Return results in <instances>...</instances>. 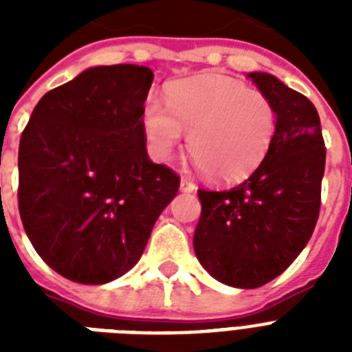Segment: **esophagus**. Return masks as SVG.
<instances>
[{
	"mask_svg": "<svg viewBox=\"0 0 352 352\" xmlns=\"http://www.w3.org/2000/svg\"><path fill=\"white\" fill-rule=\"evenodd\" d=\"M197 190V186H195V182L192 181V179H188V177H182L181 179V192H195Z\"/></svg>",
	"mask_w": 352,
	"mask_h": 352,
	"instance_id": "1",
	"label": "esophagus"
}]
</instances>
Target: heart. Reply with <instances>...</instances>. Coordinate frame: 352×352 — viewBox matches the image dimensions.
<instances>
[{
  "label": "heart",
  "mask_w": 352,
  "mask_h": 352,
  "mask_svg": "<svg viewBox=\"0 0 352 352\" xmlns=\"http://www.w3.org/2000/svg\"><path fill=\"white\" fill-rule=\"evenodd\" d=\"M164 104L149 95L144 135L157 160H168L190 133L188 151L204 175L234 182L250 175L267 157L276 135V109L261 91L225 76L171 84Z\"/></svg>",
  "instance_id": "1"
}]
</instances>
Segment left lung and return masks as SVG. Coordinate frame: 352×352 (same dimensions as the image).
Wrapping results in <instances>:
<instances>
[{"label": "left lung", "mask_w": 352, "mask_h": 352, "mask_svg": "<svg viewBox=\"0 0 352 352\" xmlns=\"http://www.w3.org/2000/svg\"><path fill=\"white\" fill-rule=\"evenodd\" d=\"M248 78L276 109L267 157L230 190H199L193 250L212 278L257 289L285 272L311 239L322 199L325 142L314 104L268 73Z\"/></svg>", "instance_id": "obj_1"}]
</instances>
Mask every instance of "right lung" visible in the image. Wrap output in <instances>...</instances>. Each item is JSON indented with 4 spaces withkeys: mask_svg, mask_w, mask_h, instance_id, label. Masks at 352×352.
Instances as JSON below:
<instances>
[{
    "mask_svg": "<svg viewBox=\"0 0 352 352\" xmlns=\"http://www.w3.org/2000/svg\"><path fill=\"white\" fill-rule=\"evenodd\" d=\"M144 65H98L41 96L21 133L18 206L60 276L104 285L131 270L179 177L146 151Z\"/></svg>",
    "mask_w": 352,
    "mask_h": 352,
    "instance_id": "1",
    "label": "right lung"
}]
</instances>
